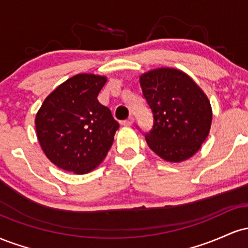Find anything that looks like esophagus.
I'll return each instance as SVG.
<instances>
[{"instance_id": "obj_1", "label": "esophagus", "mask_w": 248, "mask_h": 248, "mask_svg": "<svg viewBox=\"0 0 248 248\" xmlns=\"http://www.w3.org/2000/svg\"><path fill=\"white\" fill-rule=\"evenodd\" d=\"M133 122H134L133 116H130V118H128L127 120L122 121V124H124V126H126V127H130L133 124Z\"/></svg>"}]
</instances>
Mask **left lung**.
I'll return each instance as SVG.
<instances>
[{
	"instance_id": "1",
	"label": "left lung",
	"mask_w": 248,
	"mask_h": 248,
	"mask_svg": "<svg viewBox=\"0 0 248 248\" xmlns=\"http://www.w3.org/2000/svg\"><path fill=\"white\" fill-rule=\"evenodd\" d=\"M143 96L154 116L146 135L150 149L167 162L192 157L206 140L212 124L210 100L183 71L158 67L140 76Z\"/></svg>"
}]
</instances>
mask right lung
Returning <instances> with one entry per match:
<instances>
[{"mask_svg":"<svg viewBox=\"0 0 248 248\" xmlns=\"http://www.w3.org/2000/svg\"><path fill=\"white\" fill-rule=\"evenodd\" d=\"M107 77L79 73L45 98L35 119L45 156L65 171L84 175L106 157L119 124L98 101Z\"/></svg>","mask_w":248,"mask_h":248,"instance_id":"obj_1","label":"right lung"}]
</instances>
